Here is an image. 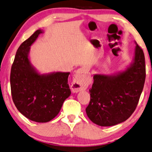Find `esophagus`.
<instances>
[{
	"mask_svg": "<svg viewBox=\"0 0 152 152\" xmlns=\"http://www.w3.org/2000/svg\"><path fill=\"white\" fill-rule=\"evenodd\" d=\"M89 67L83 66L79 69L75 75L74 79L71 86V90L74 93H77L83 89L86 83V77L89 71Z\"/></svg>",
	"mask_w": 152,
	"mask_h": 152,
	"instance_id": "esophagus-1",
	"label": "esophagus"
}]
</instances>
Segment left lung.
<instances>
[{"instance_id":"obj_1","label":"left lung","mask_w":152,"mask_h":152,"mask_svg":"<svg viewBox=\"0 0 152 152\" xmlns=\"http://www.w3.org/2000/svg\"><path fill=\"white\" fill-rule=\"evenodd\" d=\"M135 43L132 61L123 71L94 75L90 102L86 111L96 125L110 126L123 123L137 106L145 83V64L143 50Z\"/></svg>"}]
</instances>
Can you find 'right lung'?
Returning <instances> with one entry per match:
<instances>
[{
  "mask_svg": "<svg viewBox=\"0 0 152 152\" xmlns=\"http://www.w3.org/2000/svg\"><path fill=\"white\" fill-rule=\"evenodd\" d=\"M42 32L38 29L19 47L10 77L12 98L17 110L37 123L53 120L71 93L69 72L41 74L31 63L30 47Z\"/></svg>",
  "mask_w": 152,
  "mask_h": 152,
  "instance_id": "obj_1",
  "label": "right lung"
}]
</instances>
